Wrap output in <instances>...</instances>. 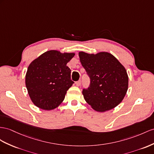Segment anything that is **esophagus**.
<instances>
[{"label": "esophagus", "instance_id": "1", "mask_svg": "<svg viewBox=\"0 0 154 154\" xmlns=\"http://www.w3.org/2000/svg\"><path fill=\"white\" fill-rule=\"evenodd\" d=\"M76 85L77 86H80L81 85V81H79L76 82Z\"/></svg>", "mask_w": 154, "mask_h": 154}]
</instances>
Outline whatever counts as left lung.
<instances>
[{
    "label": "left lung",
    "instance_id": "obj_1",
    "mask_svg": "<svg viewBox=\"0 0 154 154\" xmlns=\"http://www.w3.org/2000/svg\"><path fill=\"white\" fill-rule=\"evenodd\" d=\"M79 56L90 79L88 88L82 91L85 101L97 112L115 108L128 89L129 78L125 67L108 52L90 54L80 51Z\"/></svg>",
    "mask_w": 154,
    "mask_h": 154
}]
</instances>
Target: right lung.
Instances as JSON below:
<instances>
[{"instance_id": "add662e5", "label": "right lung", "mask_w": 154, "mask_h": 154, "mask_svg": "<svg viewBox=\"0 0 154 154\" xmlns=\"http://www.w3.org/2000/svg\"><path fill=\"white\" fill-rule=\"evenodd\" d=\"M75 53L47 51L30 63L25 75V85L31 101L37 107L51 111L64 101L74 83L66 66Z\"/></svg>"}]
</instances>
